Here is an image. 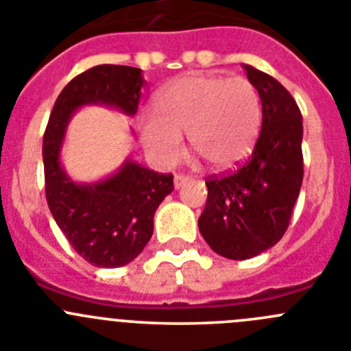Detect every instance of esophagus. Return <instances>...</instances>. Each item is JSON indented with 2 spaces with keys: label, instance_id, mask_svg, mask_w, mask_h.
Here are the masks:
<instances>
[{
  "label": "esophagus",
  "instance_id": "34e87169",
  "mask_svg": "<svg viewBox=\"0 0 351 351\" xmlns=\"http://www.w3.org/2000/svg\"><path fill=\"white\" fill-rule=\"evenodd\" d=\"M189 176H183V175H176L175 176V189H180V186H183L185 185L186 182H189Z\"/></svg>",
  "mask_w": 351,
  "mask_h": 351
}]
</instances>
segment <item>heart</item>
I'll list each match as a JSON object with an SVG mask.
<instances>
[{"label":"heart","instance_id":"heart-1","mask_svg":"<svg viewBox=\"0 0 351 351\" xmlns=\"http://www.w3.org/2000/svg\"><path fill=\"white\" fill-rule=\"evenodd\" d=\"M261 126L256 86L245 77L192 74L173 81L156 98V116L140 119L147 152L160 165H175L183 135L215 169H228L250 156Z\"/></svg>","mask_w":351,"mask_h":351}]
</instances>
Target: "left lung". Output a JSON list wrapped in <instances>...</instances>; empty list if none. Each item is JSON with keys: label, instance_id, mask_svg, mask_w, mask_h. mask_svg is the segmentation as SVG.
<instances>
[{"label": "left lung", "instance_id": "left-lung-1", "mask_svg": "<svg viewBox=\"0 0 351 351\" xmlns=\"http://www.w3.org/2000/svg\"><path fill=\"white\" fill-rule=\"evenodd\" d=\"M261 100V131L244 166L206 182L199 232L215 253L250 260L282 239L303 182V119L277 80L244 64Z\"/></svg>", "mask_w": 351, "mask_h": 351}]
</instances>
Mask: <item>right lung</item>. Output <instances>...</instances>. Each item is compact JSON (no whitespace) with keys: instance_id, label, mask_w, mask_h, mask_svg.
Wrapping results in <instances>:
<instances>
[{"instance_id":"1","label":"right lung","mask_w":351,"mask_h":351,"mask_svg":"<svg viewBox=\"0 0 351 351\" xmlns=\"http://www.w3.org/2000/svg\"><path fill=\"white\" fill-rule=\"evenodd\" d=\"M143 84L142 69L110 64L88 69L58 95L43 136L48 208L76 253L95 267H124L142 253L152 237L156 209L175 189L173 175L128 157L107 178L74 182L60 159L65 133L74 114L86 106L133 117Z\"/></svg>"}]
</instances>
